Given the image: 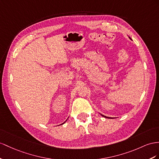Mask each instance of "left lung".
Masks as SVG:
<instances>
[{
  "label": "left lung",
  "mask_w": 159,
  "mask_h": 159,
  "mask_svg": "<svg viewBox=\"0 0 159 159\" xmlns=\"http://www.w3.org/2000/svg\"><path fill=\"white\" fill-rule=\"evenodd\" d=\"M102 116H103V117H107V118H110V117H106V116H103V115H101Z\"/></svg>",
  "instance_id": "left-lung-1"
}]
</instances>
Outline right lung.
Returning <instances> with one entry per match:
<instances>
[{"label": "right lung", "mask_w": 159, "mask_h": 159, "mask_svg": "<svg viewBox=\"0 0 159 159\" xmlns=\"http://www.w3.org/2000/svg\"><path fill=\"white\" fill-rule=\"evenodd\" d=\"M64 123H65V122H64ZM64 123H63V124H64ZM62 124H60V125H62Z\"/></svg>", "instance_id": "right-lung-1"}]
</instances>
